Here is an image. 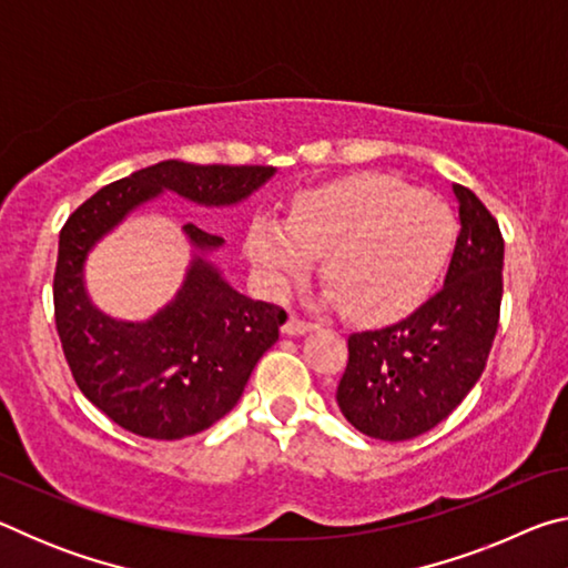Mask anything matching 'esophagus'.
Listing matches in <instances>:
<instances>
[{
    "instance_id": "34e87169",
    "label": "esophagus",
    "mask_w": 568,
    "mask_h": 568,
    "mask_svg": "<svg viewBox=\"0 0 568 568\" xmlns=\"http://www.w3.org/2000/svg\"><path fill=\"white\" fill-rule=\"evenodd\" d=\"M307 331H313V323H307V321H301L297 318V315H287L285 318V323H283V333L285 335H303V333H307Z\"/></svg>"
}]
</instances>
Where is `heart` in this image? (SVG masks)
I'll list each match as a JSON object with an SVG mask.
<instances>
[{
    "mask_svg": "<svg viewBox=\"0 0 568 568\" xmlns=\"http://www.w3.org/2000/svg\"><path fill=\"white\" fill-rule=\"evenodd\" d=\"M456 233L454 210L440 197L383 172H355L301 192L285 220L257 215L245 247L273 291L323 257L325 303L353 323L383 325L423 305Z\"/></svg>",
    "mask_w": 568,
    "mask_h": 568,
    "instance_id": "b5f03b06",
    "label": "heart"
}]
</instances>
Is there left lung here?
Instances as JSON below:
<instances>
[{
    "label": "left lung",
    "instance_id": "8db88e82",
    "mask_svg": "<svg viewBox=\"0 0 568 568\" xmlns=\"http://www.w3.org/2000/svg\"><path fill=\"white\" fill-rule=\"evenodd\" d=\"M460 230L444 287L406 321L353 333L338 383L341 413L378 440L426 434L458 408L486 368L504 295V237L496 217L454 185Z\"/></svg>",
    "mask_w": 568,
    "mask_h": 568
}]
</instances>
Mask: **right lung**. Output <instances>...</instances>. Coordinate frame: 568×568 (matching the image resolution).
Here are the masks:
<instances>
[{"instance_id": "add662e5", "label": "right lung", "mask_w": 568, "mask_h": 568, "mask_svg": "<svg viewBox=\"0 0 568 568\" xmlns=\"http://www.w3.org/2000/svg\"><path fill=\"white\" fill-rule=\"evenodd\" d=\"M275 175L271 165H190L165 160L110 182L67 217L54 271V323L77 388L130 434L178 440L233 410L255 363L285 323L273 303L250 301L207 261L223 237L187 223L197 250L175 301L150 321H114L84 291V261L102 235L160 192L197 205L245 200Z\"/></svg>"}]
</instances>
